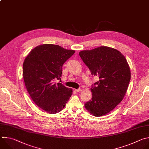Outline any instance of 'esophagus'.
<instances>
[{"mask_svg":"<svg viewBox=\"0 0 149 149\" xmlns=\"http://www.w3.org/2000/svg\"><path fill=\"white\" fill-rule=\"evenodd\" d=\"M82 91L81 88H78V89H76V90H75V91H76V92H80V91Z\"/></svg>","mask_w":149,"mask_h":149,"instance_id":"34e87169","label":"esophagus"}]
</instances>
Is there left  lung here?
Listing matches in <instances>:
<instances>
[{"label": "left lung", "mask_w": 149, "mask_h": 149, "mask_svg": "<svg viewBox=\"0 0 149 149\" xmlns=\"http://www.w3.org/2000/svg\"><path fill=\"white\" fill-rule=\"evenodd\" d=\"M79 55L91 74L99 77V81L92 84V98L85 107L95 117L105 115L125 94L131 78L128 63L120 51L107 47L82 51Z\"/></svg>", "instance_id": "1"}]
</instances>
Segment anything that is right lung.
I'll use <instances>...</instances> for the list:
<instances>
[{
    "label": "right lung",
    "mask_w": 149,
    "mask_h": 149,
    "mask_svg": "<svg viewBox=\"0 0 149 149\" xmlns=\"http://www.w3.org/2000/svg\"><path fill=\"white\" fill-rule=\"evenodd\" d=\"M75 51L53 44L33 49L23 64V77L31 98L49 114L60 112L71 97L72 90L55 80L61 79L62 66Z\"/></svg>",
    "instance_id": "right-lung-1"
}]
</instances>
